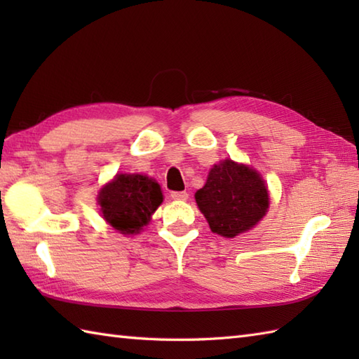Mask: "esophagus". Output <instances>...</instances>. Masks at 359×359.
<instances>
[{"instance_id": "34e87169", "label": "esophagus", "mask_w": 359, "mask_h": 359, "mask_svg": "<svg viewBox=\"0 0 359 359\" xmlns=\"http://www.w3.org/2000/svg\"><path fill=\"white\" fill-rule=\"evenodd\" d=\"M171 197L174 201H187L188 199V193L187 191H172Z\"/></svg>"}]
</instances>
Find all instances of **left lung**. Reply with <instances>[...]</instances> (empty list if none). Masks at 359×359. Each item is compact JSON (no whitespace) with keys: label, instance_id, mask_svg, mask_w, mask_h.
<instances>
[{"label":"left lung","instance_id":"left-lung-1","mask_svg":"<svg viewBox=\"0 0 359 359\" xmlns=\"http://www.w3.org/2000/svg\"><path fill=\"white\" fill-rule=\"evenodd\" d=\"M196 202L212 233L234 238L265 216L269 191L255 170L224 160L211 168L207 184L196 193Z\"/></svg>","mask_w":359,"mask_h":359}]
</instances>
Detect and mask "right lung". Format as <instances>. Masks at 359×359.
Returning <instances> with one entry per match:
<instances>
[{
	"label": "right lung",
	"mask_w": 359,
	"mask_h": 359,
	"mask_svg": "<svg viewBox=\"0 0 359 359\" xmlns=\"http://www.w3.org/2000/svg\"><path fill=\"white\" fill-rule=\"evenodd\" d=\"M98 202L106 222L123 234H134L149 222L163 196L157 182L147 175L120 174L102 189Z\"/></svg>",
	"instance_id": "1"
}]
</instances>
